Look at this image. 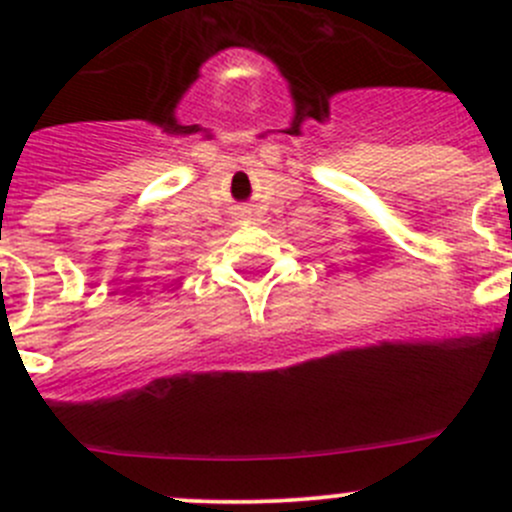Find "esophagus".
I'll return each mask as SVG.
<instances>
[{
  "label": "esophagus",
  "instance_id": "esophagus-1",
  "mask_svg": "<svg viewBox=\"0 0 512 512\" xmlns=\"http://www.w3.org/2000/svg\"><path fill=\"white\" fill-rule=\"evenodd\" d=\"M235 218H237V220H250V218H252V210H250V208H237Z\"/></svg>",
  "mask_w": 512,
  "mask_h": 512
}]
</instances>
